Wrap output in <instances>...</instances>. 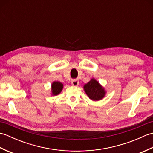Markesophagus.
<instances>
[{"instance_id":"34e87169","label":"esophagus","mask_w":153,"mask_h":153,"mask_svg":"<svg viewBox=\"0 0 153 153\" xmlns=\"http://www.w3.org/2000/svg\"><path fill=\"white\" fill-rule=\"evenodd\" d=\"M79 81L77 80V79H74L72 80V82H71V85H72L73 86H75V87H77L79 85Z\"/></svg>"}]
</instances>
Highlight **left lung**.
Instances as JSON below:
<instances>
[{
	"instance_id": "obj_1",
	"label": "left lung",
	"mask_w": 153,
	"mask_h": 153,
	"mask_svg": "<svg viewBox=\"0 0 153 153\" xmlns=\"http://www.w3.org/2000/svg\"><path fill=\"white\" fill-rule=\"evenodd\" d=\"M84 91L89 98L93 101H99L105 97L106 91L95 78H91L88 83L83 85Z\"/></svg>"
}]
</instances>
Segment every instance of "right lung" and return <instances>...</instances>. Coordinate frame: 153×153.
<instances>
[{
	"mask_svg": "<svg viewBox=\"0 0 153 153\" xmlns=\"http://www.w3.org/2000/svg\"><path fill=\"white\" fill-rule=\"evenodd\" d=\"M63 83L60 82H56L54 81L51 84V94L52 96H56L62 92L63 89Z\"/></svg>",
	"mask_w": 153,
	"mask_h": 153,
	"instance_id": "add662e5",
	"label": "right lung"
}]
</instances>
